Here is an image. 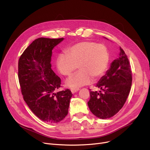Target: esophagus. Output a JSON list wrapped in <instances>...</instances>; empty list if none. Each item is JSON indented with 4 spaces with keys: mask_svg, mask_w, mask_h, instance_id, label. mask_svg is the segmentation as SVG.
Wrapping results in <instances>:
<instances>
[{
    "mask_svg": "<svg viewBox=\"0 0 150 150\" xmlns=\"http://www.w3.org/2000/svg\"><path fill=\"white\" fill-rule=\"evenodd\" d=\"M79 88H71V91L72 92V93H75L77 92V91L79 90Z\"/></svg>",
    "mask_w": 150,
    "mask_h": 150,
    "instance_id": "1",
    "label": "esophagus"
}]
</instances>
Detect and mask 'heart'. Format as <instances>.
I'll use <instances>...</instances> for the list:
<instances>
[{"instance_id": "b5f03b06", "label": "heart", "mask_w": 150, "mask_h": 150, "mask_svg": "<svg viewBox=\"0 0 150 150\" xmlns=\"http://www.w3.org/2000/svg\"><path fill=\"white\" fill-rule=\"evenodd\" d=\"M67 54H60L57 59V67L63 76H70L78 68L80 71L71 76L67 83L71 87H80L92 82L93 78L101 77L108 69L109 54L102 44L82 41L68 47Z\"/></svg>"}]
</instances>
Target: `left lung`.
Instances as JSON below:
<instances>
[{
  "mask_svg": "<svg viewBox=\"0 0 150 150\" xmlns=\"http://www.w3.org/2000/svg\"><path fill=\"white\" fill-rule=\"evenodd\" d=\"M132 85V71L129 60L120 47L118 58L112 63L110 69L96 87L103 90L90 89L89 109L96 117L106 119L114 116L123 108Z\"/></svg>",
  "mask_w": 150,
  "mask_h": 150,
  "instance_id": "left-lung-1",
  "label": "left lung"
}]
</instances>
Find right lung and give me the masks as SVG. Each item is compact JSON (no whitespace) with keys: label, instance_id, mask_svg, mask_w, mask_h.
Masks as SVG:
<instances>
[{"label":"right lung","instance_id":"add662e5","mask_svg":"<svg viewBox=\"0 0 150 150\" xmlns=\"http://www.w3.org/2000/svg\"><path fill=\"white\" fill-rule=\"evenodd\" d=\"M63 38H39L20 56L18 78L24 100L35 115L48 123H57L68 113L72 93L69 89L55 93L61 79L51 69L52 50Z\"/></svg>","mask_w":150,"mask_h":150}]
</instances>
